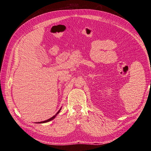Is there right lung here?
<instances>
[{"label": "right lung", "mask_w": 151, "mask_h": 151, "mask_svg": "<svg viewBox=\"0 0 151 151\" xmlns=\"http://www.w3.org/2000/svg\"><path fill=\"white\" fill-rule=\"evenodd\" d=\"M60 110H59L57 113V114H56V115H54L53 116H52V118H49V119L48 120H45V121H43V122H37V123H46V122H50V121H51L52 120H53V118H55V117L56 116V115H57V114L59 113V112H60Z\"/></svg>", "instance_id": "1"}]
</instances>
